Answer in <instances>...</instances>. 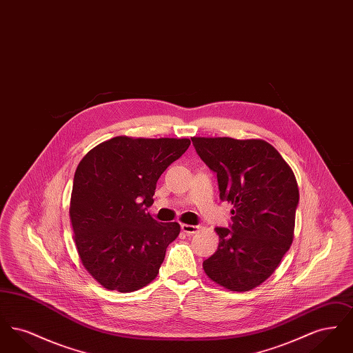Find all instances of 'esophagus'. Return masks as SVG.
<instances>
[{
  "instance_id": "34e87169",
  "label": "esophagus",
  "mask_w": 353,
  "mask_h": 353,
  "mask_svg": "<svg viewBox=\"0 0 353 353\" xmlns=\"http://www.w3.org/2000/svg\"><path fill=\"white\" fill-rule=\"evenodd\" d=\"M181 229H183V232L186 233V234L192 235L199 233L201 228H200L199 225H188V223H183V225H181Z\"/></svg>"
}]
</instances>
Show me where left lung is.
<instances>
[{"mask_svg": "<svg viewBox=\"0 0 353 353\" xmlns=\"http://www.w3.org/2000/svg\"><path fill=\"white\" fill-rule=\"evenodd\" d=\"M202 161L217 173L219 197L233 205L232 230L216 228L219 249L205 274L226 290L262 285L294 241L299 189L282 154L262 139L192 137Z\"/></svg>", "mask_w": 353, "mask_h": 353, "instance_id": "8db88e82", "label": "left lung"}]
</instances>
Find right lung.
Listing matches in <instances>:
<instances>
[{"label": "right lung", "mask_w": 353, "mask_h": 353, "mask_svg": "<svg viewBox=\"0 0 353 353\" xmlns=\"http://www.w3.org/2000/svg\"><path fill=\"white\" fill-rule=\"evenodd\" d=\"M189 139L117 136L94 147L74 176L70 221L84 269L107 290L132 292L157 276L177 222L145 212L163 172Z\"/></svg>", "instance_id": "right-lung-1"}]
</instances>
